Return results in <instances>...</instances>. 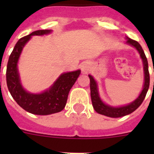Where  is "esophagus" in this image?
Wrapping results in <instances>:
<instances>
[{
    "instance_id": "esophagus-1",
    "label": "esophagus",
    "mask_w": 154,
    "mask_h": 154,
    "mask_svg": "<svg viewBox=\"0 0 154 154\" xmlns=\"http://www.w3.org/2000/svg\"><path fill=\"white\" fill-rule=\"evenodd\" d=\"M90 64L89 62H83L81 65V69H82V71L83 73H87L89 72V69H90Z\"/></svg>"
}]
</instances>
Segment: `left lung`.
<instances>
[{
  "label": "left lung",
  "mask_w": 154,
  "mask_h": 154,
  "mask_svg": "<svg viewBox=\"0 0 154 154\" xmlns=\"http://www.w3.org/2000/svg\"><path fill=\"white\" fill-rule=\"evenodd\" d=\"M127 40L125 44L129 45L137 49L138 52L142 60L143 64V71H144V84L142 90L139 94V96L137 97L134 101H132L128 105H122V106H111L109 105L105 104L101 100L98 91V85L97 83L96 80L94 79L92 75L89 74V77L90 79V94H91L92 104L94 106V109L97 112H98L101 115H105L109 117H122L130 114L135 111L137 108L143 102L144 99L146 97V95L148 92L149 87V66L148 60L146 58L143 49L141 48L138 42L134 40L130 39L128 37H125Z\"/></svg>",
  "instance_id": "1"
}]
</instances>
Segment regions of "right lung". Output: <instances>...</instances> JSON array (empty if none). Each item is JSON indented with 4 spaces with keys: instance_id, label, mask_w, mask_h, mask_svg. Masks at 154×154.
<instances>
[{
    "instance_id": "1",
    "label": "right lung",
    "mask_w": 154,
    "mask_h": 154,
    "mask_svg": "<svg viewBox=\"0 0 154 154\" xmlns=\"http://www.w3.org/2000/svg\"><path fill=\"white\" fill-rule=\"evenodd\" d=\"M51 32L50 29L37 30L20 38L8 58L6 69L8 91L20 107L32 114L49 115L64 109L70 89L81 74L80 69L63 72L49 89L40 94H32L24 89L17 66L21 52L32 36H43Z\"/></svg>"
}]
</instances>
